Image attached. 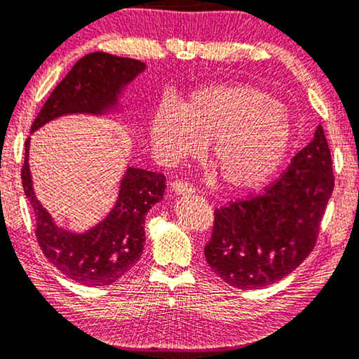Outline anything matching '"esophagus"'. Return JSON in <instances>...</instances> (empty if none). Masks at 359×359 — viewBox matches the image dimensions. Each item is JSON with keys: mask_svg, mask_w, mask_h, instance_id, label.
Listing matches in <instances>:
<instances>
[{"mask_svg": "<svg viewBox=\"0 0 359 359\" xmlns=\"http://www.w3.org/2000/svg\"><path fill=\"white\" fill-rule=\"evenodd\" d=\"M172 191L175 194H178V196H184V194L196 192V187L189 183H184V181H181V180H176L172 183Z\"/></svg>", "mask_w": 359, "mask_h": 359, "instance_id": "esophagus-1", "label": "esophagus"}]
</instances>
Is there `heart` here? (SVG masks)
<instances>
[{"label":"heart","mask_w":359,"mask_h":359,"mask_svg":"<svg viewBox=\"0 0 359 359\" xmlns=\"http://www.w3.org/2000/svg\"><path fill=\"white\" fill-rule=\"evenodd\" d=\"M149 141L161 161L175 163L208 154L221 178L235 189H255L277 172L291 148L292 124L270 93L246 84H210L180 107L162 102L149 119Z\"/></svg>","instance_id":"obj_1"}]
</instances>
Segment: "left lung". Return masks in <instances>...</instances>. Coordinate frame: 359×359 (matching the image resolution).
<instances>
[{
    "label": "left lung",
    "mask_w": 359,
    "mask_h": 359,
    "mask_svg": "<svg viewBox=\"0 0 359 359\" xmlns=\"http://www.w3.org/2000/svg\"><path fill=\"white\" fill-rule=\"evenodd\" d=\"M334 189L331 151L318 126L313 140L262 194L215 211L205 257L233 287L259 290L299 267L316 243Z\"/></svg>",
    "instance_id": "8db88e82"
}]
</instances>
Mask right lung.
<instances>
[{
  "label": "right lung",
  "mask_w": 359,
  "mask_h": 359,
  "mask_svg": "<svg viewBox=\"0 0 359 359\" xmlns=\"http://www.w3.org/2000/svg\"><path fill=\"white\" fill-rule=\"evenodd\" d=\"M146 65L107 52H92L74 63L47 98L32 126V133L65 114L103 116L117 111L126 86L143 73ZM30 138L25 141L22 186L36 218V238L44 256L63 275L86 286H107L121 280L138 262L144 246V219L161 202L165 176L127 167L119 196L109 215L90 231L74 233L58 227L33 191L28 165Z\"/></svg>",
  "instance_id": "add662e5"
}]
</instances>
